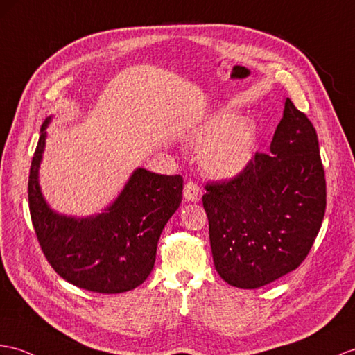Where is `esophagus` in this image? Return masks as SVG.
<instances>
[{
	"mask_svg": "<svg viewBox=\"0 0 355 355\" xmlns=\"http://www.w3.org/2000/svg\"><path fill=\"white\" fill-rule=\"evenodd\" d=\"M184 197L187 202H198L202 198V189L194 182H187L184 187Z\"/></svg>",
	"mask_w": 355,
	"mask_h": 355,
	"instance_id": "1",
	"label": "esophagus"
}]
</instances>
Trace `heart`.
Wrapping results in <instances>:
<instances>
[{
	"instance_id": "1",
	"label": "heart",
	"mask_w": 355,
	"mask_h": 355,
	"mask_svg": "<svg viewBox=\"0 0 355 355\" xmlns=\"http://www.w3.org/2000/svg\"><path fill=\"white\" fill-rule=\"evenodd\" d=\"M259 138L256 120L235 110H220L184 134V143L200 149L198 164L209 178L230 179L252 162Z\"/></svg>"
}]
</instances>
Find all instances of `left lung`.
I'll return each mask as SVG.
<instances>
[{
    "label": "left lung",
    "mask_w": 355,
    "mask_h": 355,
    "mask_svg": "<svg viewBox=\"0 0 355 355\" xmlns=\"http://www.w3.org/2000/svg\"><path fill=\"white\" fill-rule=\"evenodd\" d=\"M325 173L312 122L284 99L270 153L227 182L206 185L215 270L229 284L256 289L301 265L325 214Z\"/></svg>",
    "instance_id": "left-lung-1"
}]
</instances>
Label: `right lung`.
Listing matches in <instances>:
<instances>
[{"instance_id": "obj_1", "label": "right lung", "mask_w": 355, "mask_h": 355, "mask_svg": "<svg viewBox=\"0 0 355 355\" xmlns=\"http://www.w3.org/2000/svg\"><path fill=\"white\" fill-rule=\"evenodd\" d=\"M31 161L28 203L42 252L64 280L85 291L120 293L132 291L153 270L164 226L182 202L179 175H157L138 167L105 209L89 217L54 211L42 194L39 170L46 144V128Z\"/></svg>"}]
</instances>
